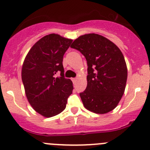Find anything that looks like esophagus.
I'll use <instances>...</instances> for the list:
<instances>
[{
    "instance_id": "1",
    "label": "esophagus",
    "mask_w": 150,
    "mask_h": 150,
    "mask_svg": "<svg viewBox=\"0 0 150 150\" xmlns=\"http://www.w3.org/2000/svg\"><path fill=\"white\" fill-rule=\"evenodd\" d=\"M76 81H77V78H74V79H72V82L74 84L76 83Z\"/></svg>"
}]
</instances>
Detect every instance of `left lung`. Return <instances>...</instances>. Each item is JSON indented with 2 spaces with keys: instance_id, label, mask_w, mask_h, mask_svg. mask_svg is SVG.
Listing matches in <instances>:
<instances>
[{
  "instance_id": "left-lung-1",
  "label": "left lung",
  "mask_w": 150,
  "mask_h": 150,
  "mask_svg": "<svg viewBox=\"0 0 150 150\" xmlns=\"http://www.w3.org/2000/svg\"><path fill=\"white\" fill-rule=\"evenodd\" d=\"M88 63L86 89L80 93L84 107L98 114L116 108L125 93L127 79L126 62L116 45L102 35L87 34L73 42Z\"/></svg>"
}]
</instances>
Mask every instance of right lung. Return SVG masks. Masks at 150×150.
Masks as SVG:
<instances>
[{
    "instance_id": "add662e5",
    "label": "right lung",
    "mask_w": 150,
    "mask_h": 150,
    "mask_svg": "<svg viewBox=\"0 0 150 150\" xmlns=\"http://www.w3.org/2000/svg\"><path fill=\"white\" fill-rule=\"evenodd\" d=\"M73 40L50 34L38 41L27 54L21 71L25 96L36 112L46 118L65 109L73 83L64 77L63 56ZM61 72V76L55 75Z\"/></svg>"
}]
</instances>
